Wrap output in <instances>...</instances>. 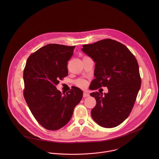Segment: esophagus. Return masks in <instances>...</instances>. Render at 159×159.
<instances>
[{"mask_svg":"<svg viewBox=\"0 0 159 159\" xmlns=\"http://www.w3.org/2000/svg\"><path fill=\"white\" fill-rule=\"evenodd\" d=\"M88 96H89V94L87 92H84L83 97L84 98H86V97H88Z\"/></svg>","mask_w":159,"mask_h":159,"instance_id":"34e87169","label":"esophagus"}]
</instances>
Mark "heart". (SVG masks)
I'll list each match as a JSON object with an SVG mask.
<instances>
[{"instance_id":"heart-1","label":"heart","mask_w":159,"mask_h":159,"mask_svg":"<svg viewBox=\"0 0 159 159\" xmlns=\"http://www.w3.org/2000/svg\"><path fill=\"white\" fill-rule=\"evenodd\" d=\"M77 84L80 87H85L86 85V82L84 80H80L77 82Z\"/></svg>"}]
</instances>
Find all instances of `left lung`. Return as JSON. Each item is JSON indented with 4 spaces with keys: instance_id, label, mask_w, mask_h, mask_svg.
I'll list each match as a JSON object with an SVG mask.
<instances>
[{
    "instance_id": "left-lung-1",
    "label": "left lung",
    "mask_w": 159,
    "mask_h": 159,
    "mask_svg": "<svg viewBox=\"0 0 159 159\" xmlns=\"http://www.w3.org/2000/svg\"><path fill=\"white\" fill-rule=\"evenodd\" d=\"M82 51L96 63L91 90L107 87V93H92L96 105L91 111L94 121L102 127L114 128L129 116L141 86L137 59L121 43L105 39L84 44Z\"/></svg>"
}]
</instances>
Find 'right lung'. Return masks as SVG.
Returning <instances> with one entry per match:
<instances>
[{
    "mask_svg": "<svg viewBox=\"0 0 159 159\" xmlns=\"http://www.w3.org/2000/svg\"><path fill=\"white\" fill-rule=\"evenodd\" d=\"M75 46L49 44L31 55L23 73L24 96L37 121L48 130H57L70 120L83 92L75 87L66 94L57 89L67 76V61Z\"/></svg>",
    "mask_w": 159,
    "mask_h": 159,
    "instance_id": "right-lung-1",
    "label": "right lung"
}]
</instances>
